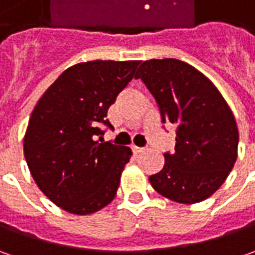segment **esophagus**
I'll return each instance as SVG.
<instances>
[{
    "instance_id": "obj_1",
    "label": "esophagus",
    "mask_w": 255,
    "mask_h": 255,
    "mask_svg": "<svg viewBox=\"0 0 255 255\" xmlns=\"http://www.w3.org/2000/svg\"><path fill=\"white\" fill-rule=\"evenodd\" d=\"M132 150H133V153H134V154H139V153H142L144 149H143V147H137V146H133Z\"/></svg>"
}]
</instances>
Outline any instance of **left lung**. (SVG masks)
<instances>
[{"mask_svg": "<svg viewBox=\"0 0 255 255\" xmlns=\"http://www.w3.org/2000/svg\"><path fill=\"white\" fill-rule=\"evenodd\" d=\"M152 93L163 123L176 125L174 152L149 177L153 189L181 204L206 200L230 174L239 129L227 102L207 76L179 59L144 61L134 75Z\"/></svg>", "mask_w": 255, "mask_h": 255, "instance_id": "obj_1", "label": "left lung"}]
</instances>
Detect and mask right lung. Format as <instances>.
I'll return each instance as SVG.
<instances>
[{
    "instance_id": "obj_1",
    "label": "right lung",
    "mask_w": 255,
    "mask_h": 255,
    "mask_svg": "<svg viewBox=\"0 0 255 255\" xmlns=\"http://www.w3.org/2000/svg\"><path fill=\"white\" fill-rule=\"evenodd\" d=\"M139 61H91L68 68L29 118L24 154L35 183L72 214H91L115 199L132 150L96 140L109 106L134 76ZM101 140V138H100Z\"/></svg>"
}]
</instances>
